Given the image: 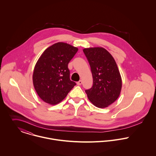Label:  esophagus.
Returning a JSON list of instances; mask_svg holds the SVG:
<instances>
[{
  "instance_id": "esophagus-1",
  "label": "esophagus",
  "mask_w": 156,
  "mask_h": 156,
  "mask_svg": "<svg viewBox=\"0 0 156 156\" xmlns=\"http://www.w3.org/2000/svg\"><path fill=\"white\" fill-rule=\"evenodd\" d=\"M76 84H77V85H78V86L81 85V84H82V81H81V80H80L79 81H78V82L76 83Z\"/></svg>"
}]
</instances>
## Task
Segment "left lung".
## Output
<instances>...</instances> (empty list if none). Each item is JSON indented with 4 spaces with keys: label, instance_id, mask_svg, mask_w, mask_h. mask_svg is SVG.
<instances>
[{
    "label": "left lung",
    "instance_id": "8db88e82",
    "mask_svg": "<svg viewBox=\"0 0 156 156\" xmlns=\"http://www.w3.org/2000/svg\"><path fill=\"white\" fill-rule=\"evenodd\" d=\"M83 52L93 76V86L86 93L94 106L107 107L118 98L121 91L122 79L116 62L103 48H85Z\"/></svg>",
    "mask_w": 156,
    "mask_h": 156
}]
</instances>
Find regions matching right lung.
I'll list each match as a JSON object with an SVG mask.
<instances>
[{
	"instance_id": "obj_1",
	"label": "right lung",
	"mask_w": 156,
	"mask_h": 156,
	"mask_svg": "<svg viewBox=\"0 0 156 156\" xmlns=\"http://www.w3.org/2000/svg\"><path fill=\"white\" fill-rule=\"evenodd\" d=\"M78 50L70 44L58 42L47 48L38 60L33 72V84L45 102L58 104L76 85L70 79L68 64Z\"/></svg>"
}]
</instances>
